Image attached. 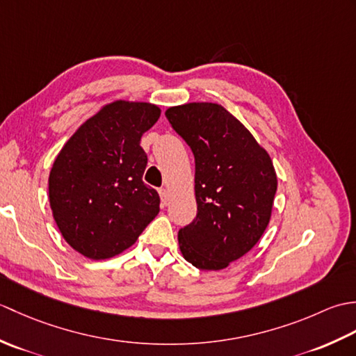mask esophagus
I'll use <instances>...</instances> for the list:
<instances>
[{"label": "esophagus", "instance_id": "esophagus-1", "mask_svg": "<svg viewBox=\"0 0 356 356\" xmlns=\"http://www.w3.org/2000/svg\"><path fill=\"white\" fill-rule=\"evenodd\" d=\"M159 194H161L162 205H166V203H168V190H166V188H161V190H159Z\"/></svg>", "mask_w": 356, "mask_h": 356}]
</instances>
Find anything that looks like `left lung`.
<instances>
[{"mask_svg": "<svg viewBox=\"0 0 356 356\" xmlns=\"http://www.w3.org/2000/svg\"><path fill=\"white\" fill-rule=\"evenodd\" d=\"M165 116L195 161L197 216L179 229L180 251L195 268L225 269L251 251L266 229L277 191L274 165L222 105L185 104Z\"/></svg>", "mask_w": 356, "mask_h": 356, "instance_id": "1", "label": "left lung"}]
</instances>
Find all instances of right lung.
Returning a JSON list of instances; mask_svg holds the SVG:
<instances>
[{"mask_svg":"<svg viewBox=\"0 0 356 356\" xmlns=\"http://www.w3.org/2000/svg\"><path fill=\"white\" fill-rule=\"evenodd\" d=\"M161 108L116 101L82 124L59 151L49 177L53 218L74 251L104 260L130 248L159 214V194L143 184L142 134Z\"/></svg>","mask_w":356,"mask_h":356,"instance_id":"right-lung-1","label":"right lung"}]
</instances>
